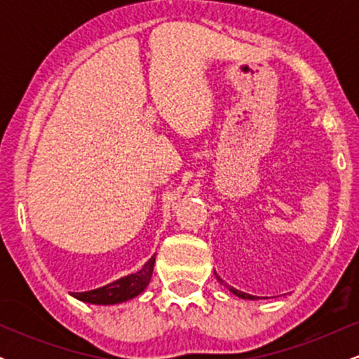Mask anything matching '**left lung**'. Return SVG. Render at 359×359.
I'll use <instances>...</instances> for the list:
<instances>
[{"label":"left lung","mask_w":359,"mask_h":359,"mask_svg":"<svg viewBox=\"0 0 359 359\" xmlns=\"http://www.w3.org/2000/svg\"><path fill=\"white\" fill-rule=\"evenodd\" d=\"M214 275H216V271H214ZM216 278H217V282L221 283V285H224L226 288H228L229 292H231V294L236 295V297L245 299V300H258L257 295H250V294H246V292H241V290H238V288H234V287H231V285H228V283H226L224 280H222V278L219 277V275H216Z\"/></svg>","instance_id":"left-lung-1"}]
</instances>
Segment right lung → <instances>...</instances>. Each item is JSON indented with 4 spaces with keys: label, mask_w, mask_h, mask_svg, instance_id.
<instances>
[{
    "label": "right lung",
    "mask_w": 359,
    "mask_h": 359,
    "mask_svg": "<svg viewBox=\"0 0 359 359\" xmlns=\"http://www.w3.org/2000/svg\"><path fill=\"white\" fill-rule=\"evenodd\" d=\"M155 265V255L143 265L142 270L137 273H130L114 282L102 285L100 288L88 292H72V297L86 304H94V306H114V304H123L128 300L138 297L145 290L151 280Z\"/></svg>",
    "instance_id": "add662e5"
}]
</instances>
